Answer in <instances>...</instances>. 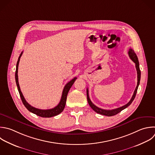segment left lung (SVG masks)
<instances>
[{
    "mask_svg": "<svg viewBox=\"0 0 155 155\" xmlns=\"http://www.w3.org/2000/svg\"><path fill=\"white\" fill-rule=\"evenodd\" d=\"M128 55L130 58V59L134 62L135 64V65H136V70H137V86L135 88V90L134 91V93L130 99V101L127 104H125V105L122 106V107H120L119 108H116V109H113V110H104V109H102V108H100L97 107H96L95 105H94L92 102L91 101V100L90 99V97H89V94H88V89L87 88V101H88V104L90 105V106L91 107V108L95 111L97 113H99V114H102V115H104V116H114V115H116L117 114V113H119V112H120L122 110H124L125 108H126L127 107H128L133 102V101L134 100L135 96H136V93H137V88H138V86L139 85V83H140V68H139V61H138V59H137V57L136 54V53H134V50H132L131 48H130L129 49V51L128 52Z\"/></svg>",
    "mask_w": 155,
    "mask_h": 155,
    "instance_id": "8db88e82",
    "label": "left lung"
}]
</instances>
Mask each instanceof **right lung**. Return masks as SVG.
Returning a JSON list of instances; mask_svg holds the SVG:
<instances>
[{
  "label": "right lung",
  "instance_id": "add662e5",
  "mask_svg": "<svg viewBox=\"0 0 155 155\" xmlns=\"http://www.w3.org/2000/svg\"><path fill=\"white\" fill-rule=\"evenodd\" d=\"M23 53V51L21 53L19 58H18V61L16 64V73H15V79H16V85L18 87V89L21 98V100L22 101V103L24 104V105H25V107L27 108V110L28 111H30V112L39 116L42 117H51L56 115H58L59 114H60L64 109L65 106V104H66V101H67V94L68 93L70 89V88L71 87V86L73 85V84H74V81H76V79H77L76 78H74L72 80H71L70 82H68L65 86L64 88L63 91H62V97L61 99V101L59 103V104L55 107L51 109H48V110H41V109H38L36 108L33 106H31V105H30L25 99L22 93L21 92L20 87H19V81H18V66H19V63L20 61V58L22 56V54Z\"/></svg>",
  "mask_w": 155,
  "mask_h": 155
}]
</instances>
